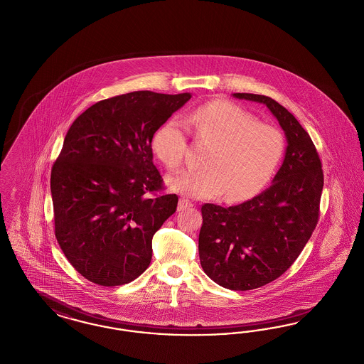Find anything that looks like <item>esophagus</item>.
Listing matches in <instances>:
<instances>
[{"label": "esophagus", "instance_id": "34e87169", "mask_svg": "<svg viewBox=\"0 0 364 364\" xmlns=\"http://www.w3.org/2000/svg\"><path fill=\"white\" fill-rule=\"evenodd\" d=\"M189 207H192V203L187 200V199H184V198H181L178 200V204H177V211H184V210H187Z\"/></svg>", "mask_w": 364, "mask_h": 364}]
</instances>
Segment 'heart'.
<instances>
[{"label":"heart","mask_w":364,"mask_h":364,"mask_svg":"<svg viewBox=\"0 0 364 364\" xmlns=\"http://www.w3.org/2000/svg\"><path fill=\"white\" fill-rule=\"evenodd\" d=\"M201 141L213 145L203 171H180L166 178L172 191L191 198L243 201L259 193L276 173L285 142L274 126L261 124L252 114L227 100H213L187 114ZM153 151L168 168L180 166L186 151V129L169 119L153 137Z\"/></svg>","instance_id":"b5f03b06"}]
</instances>
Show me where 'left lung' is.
<instances>
[{
    "label": "left lung",
    "mask_w": 364,
    "mask_h": 364,
    "mask_svg": "<svg viewBox=\"0 0 364 364\" xmlns=\"http://www.w3.org/2000/svg\"><path fill=\"white\" fill-rule=\"evenodd\" d=\"M232 97L264 105L288 144L269 188L238 205L201 207L204 273L223 288L251 290L282 276L305 247L318 220L324 175L312 139L293 114L264 95Z\"/></svg>",
    "instance_id": "obj_1"
}]
</instances>
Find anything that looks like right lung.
<instances>
[{"mask_svg": "<svg viewBox=\"0 0 364 364\" xmlns=\"http://www.w3.org/2000/svg\"><path fill=\"white\" fill-rule=\"evenodd\" d=\"M191 97L133 91L92 105L68 129L50 172L55 235L88 281L124 285L151 264L153 235L178 201L156 195L151 139Z\"/></svg>", "mask_w": 364, "mask_h": 364, "instance_id": "1", "label": "right lung"}]
</instances>
